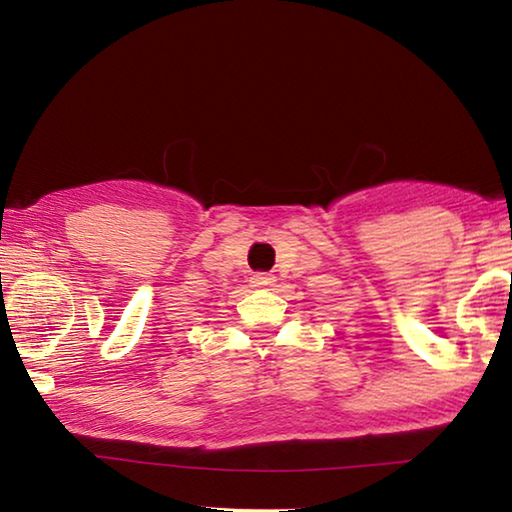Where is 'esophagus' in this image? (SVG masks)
Instances as JSON below:
<instances>
[{
	"instance_id": "esophagus-1",
	"label": "esophagus",
	"mask_w": 512,
	"mask_h": 512,
	"mask_svg": "<svg viewBox=\"0 0 512 512\" xmlns=\"http://www.w3.org/2000/svg\"><path fill=\"white\" fill-rule=\"evenodd\" d=\"M273 282H275V277L271 273H255L253 277H250V287H255V289H268V287H273Z\"/></svg>"
}]
</instances>
